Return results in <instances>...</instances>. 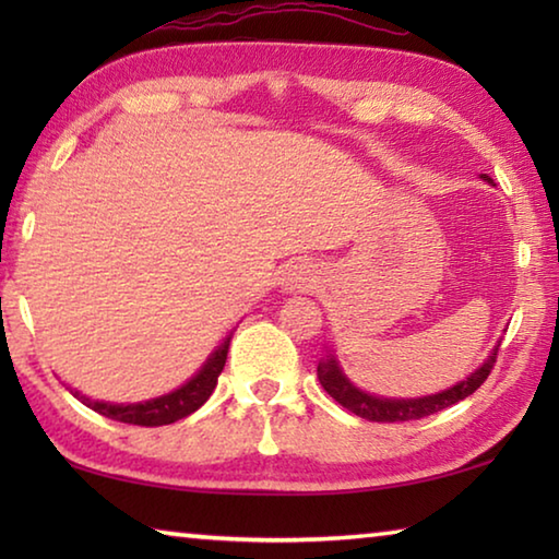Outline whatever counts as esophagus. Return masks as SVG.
Here are the masks:
<instances>
[{
  "label": "esophagus",
  "instance_id": "esophagus-1",
  "mask_svg": "<svg viewBox=\"0 0 559 559\" xmlns=\"http://www.w3.org/2000/svg\"><path fill=\"white\" fill-rule=\"evenodd\" d=\"M316 283V271L308 263H293L283 278V286L288 290H308Z\"/></svg>",
  "mask_w": 559,
  "mask_h": 559
}]
</instances>
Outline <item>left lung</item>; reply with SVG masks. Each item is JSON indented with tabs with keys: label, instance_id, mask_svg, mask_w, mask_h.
I'll use <instances>...</instances> for the list:
<instances>
[{
	"label": "left lung",
	"instance_id": "1",
	"mask_svg": "<svg viewBox=\"0 0 559 559\" xmlns=\"http://www.w3.org/2000/svg\"><path fill=\"white\" fill-rule=\"evenodd\" d=\"M498 347L488 355L484 367H478V370L471 377H466L461 384L451 386V390L441 394L421 396V400H380V396L359 392L357 386L349 384L347 377L340 372V367L333 357H330L328 362L318 365V380L323 384V390L333 396L340 406H345L347 412L362 416L367 421H386V424L412 421V419H424V416L447 409V406L466 400V396L476 392L478 386L488 380L490 370H493L498 359Z\"/></svg>",
	"mask_w": 559,
	"mask_h": 559
}]
</instances>
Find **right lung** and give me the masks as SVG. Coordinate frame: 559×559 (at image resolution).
Masks as SVG:
<instances>
[{"mask_svg": "<svg viewBox=\"0 0 559 559\" xmlns=\"http://www.w3.org/2000/svg\"><path fill=\"white\" fill-rule=\"evenodd\" d=\"M229 340L231 337L224 340V345L216 349L210 359H206V365L202 367L200 374L192 377V380H189L182 390L159 396V400L122 406V404L91 402L81 394H75V396H79V400L86 406H91L93 412H98L103 416H108V419H116L122 424H138V427H163V424H175L200 409V406L212 396L214 386H216V377L222 374L224 362H226V353H229Z\"/></svg>", "mask_w": 559, "mask_h": 559, "instance_id": "add662e5", "label": "right lung"}]
</instances>
